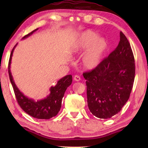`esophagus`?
Returning a JSON list of instances; mask_svg holds the SVG:
<instances>
[{"label":"esophagus","mask_w":148,"mask_h":148,"mask_svg":"<svg viewBox=\"0 0 148 148\" xmlns=\"http://www.w3.org/2000/svg\"><path fill=\"white\" fill-rule=\"evenodd\" d=\"M74 79L76 82H79V81H80V80H81V77H80L79 76H77V75H75L74 77Z\"/></svg>","instance_id":"esophagus-1"}]
</instances>
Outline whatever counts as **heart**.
I'll return each mask as SVG.
<instances>
[{"label":"heart","mask_w":148,"mask_h":148,"mask_svg":"<svg viewBox=\"0 0 148 148\" xmlns=\"http://www.w3.org/2000/svg\"><path fill=\"white\" fill-rule=\"evenodd\" d=\"M108 42L104 37L98 36L90 30L82 32L77 36L69 48V53L82 55L80 63L86 70H92L101 63L108 49Z\"/></svg>","instance_id":"1"}]
</instances>
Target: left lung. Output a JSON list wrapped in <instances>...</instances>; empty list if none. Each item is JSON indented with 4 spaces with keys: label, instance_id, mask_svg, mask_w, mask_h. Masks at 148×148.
Segmentation results:
<instances>
[{
    "label": "left lung",
    "instance_id": "obj_1",
    "mask_svg": "<svg viewBox=\"0 0 148 148\" xmlns=\"http://www.w3.org/2000/svg\"><path fill=\"white\" fill-rule=\"evenodd\" d=\"M83 76L86 79L87 105L92 115L108 119L120 112L129 99L135 76L133 53L122 32L116 49Z\"/></svg>",
    "mask_w": 148,
    "mask_h": 148
}]
</instances>
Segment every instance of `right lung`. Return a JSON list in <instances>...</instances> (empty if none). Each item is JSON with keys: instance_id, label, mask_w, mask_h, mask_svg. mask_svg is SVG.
<instances>
[{"instance_id": "obj_1", "label": "right lung", "mask_w": 148, "mask_h": 148, "mask_svg": "<svg viewBox=\"0 0 148 148\" xmlns=\"http://www.w3.org/2000/svg\"><path fill=\"white\" fill-rule=\"evenodd\" d=\"M38 29L34 30L29 34L25 35L22 39L23 40L28 38ZM17 44L12 49L10 57L8 73L10 79L12 87H13L15 95H16L18 104L23 111L25 112L29 116L34 117V118L49 119L51 117H55L57 116V114L59 113L60 110H61L62 99L64 97L65 91L72 84V75H66L64 77H62L57 82L56 86L50 87L49 94L47 95L46 97H45L44 99L36 101L34 99L29 98L28 97L25 96L23 92L20 91L18 87H17L10 71L12 57Z\"/></svg>"}]
</instances>
